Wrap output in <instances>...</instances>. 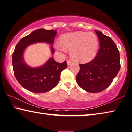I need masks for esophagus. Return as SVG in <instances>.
I'll return each mask as SVG.
<instances>
[{"label":"esophagus","instance_id":"esophagus-1","mask_svg":"<svg viewBox=\"0 0 132 132\" xmlns=\"http://www.w3.org/2000/svg\"><path fill=\"white\" fill-rule=\"evenodd\" d=\"M67 62L68 65H70L72 63V62L71 61H70V60H67Z\"/></svg>","mask_w":132,"mask_h":132}]
</instances>
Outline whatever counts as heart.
<instances>
[{
  "instance_id": "heart-1",
  "label": "heart",
  "mask_w": 132,
  "mask_h": 132,
  "mask_svg": "<svg viewBox=\"0 0 132 132\" xmlns=\"http://www.w3.org/2000/svg\"><path fill=\"white\" fill-rule=\"evenodd\" d=\"M98 37L92 32L75 31L67 33L60 38V42L55 43V47L60 54L70 51L71 57L75 61L86 62L92 60L98 52Z\"/></svg>"
}]
</instances>
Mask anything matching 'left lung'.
<instances>
[{
    "label": "left lung",
    "instance_id": "8db88e82",
    "mask_svg": "<svg viewBox=\"0 0 132 132\" xmlns=\"http://www.w3.org/2000/svg\"><path fill=\"white\" fill-rule=\"evenodd\" d=\"M95 31L100 42L98 53L91 61L79 64L80 70L76 76L78 85L92 93L108 87L120 68L119 51L115 43L102 32Z\"/></svg>",
    "mask_w": 132,
    "mask_h": 132
}]
</instances>
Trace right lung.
<instances>
[{
    "label": "right lung",
    "instance_id": "1",
    "mask_svg": "<svg viewBox=\"0 0 132 132\" xmlns=\"http://www.w3.org/2000/svg\"><path fill=\"white\" fill-rule=\"evenodd\" d=\"M57 31L43 29L34 30L31 34L21 38L17 43L12 55L14 74L19 83L30 92L43 93L48 92L57 85L60 74L67 67L66 61L58 63L50 58L40 67L31 68L24 61L23 54L26 47L33 43L45 42L53 45ZM52 54L54 50L51 47Z\"/></svg>",
    "mask_w": 132,
    "mask_h": 132
}]
</instances>
